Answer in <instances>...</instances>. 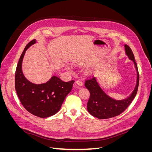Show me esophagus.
<instances>
[{
    "label": "esophagus",
    "mask_w": 152,
    "mask_h": 152,
    "mask_svg": "<svg viewBox=\"0 0 152 152\" xmlns=\"http://www.w3.org/2000/svg\"><path fill=\"white\" fill-rule=\"evenodd\" d=\"M82 85H83V82L81 80H77L74 84V87H77V88H79V87L82 86Z\"/></svg>",
    "instance_id": "esophagus-1"
}]
</instances>
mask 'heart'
Here are the masks:
<instances>
[{"instance_id": "heart-1", "label": "heart", "mask_w": 152, "mask_h": 152, "mask_svg": "<svg viewBox=\"0 0 152 152\" xmlns=\"http://www.w3.org/2000/svg\"><path fill=\"white\" fill-rule=\"evenodd\" d=\"M68 69H70V68H69V67H68Z\"/></svg>"}]
</instances>
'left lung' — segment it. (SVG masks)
<instances>
[{
    "label": "left lung",
    "instance_id": "1",
    "mask_svg": "<svg viewBox=\"0 0 152 152\" xmlns=\"http://www.w3.org/2000/svg\"><path fill=\"white\" fill-rule=\"evenodd\" d=\"M124 47L127 57L134 63L137 73L135 88L129 97L121 100L111 98L104 93L94 77L89 78L85 82V86L90 92V98L87 104V110L91 115L98 118L107 119L120 115L129 106L136 95L140 80L138 69L131 49L127 45Z\"/></svg>",
    "mask_w": 152,
    "mask_h": 152
}]
</instances>
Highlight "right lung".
<instances>
[{"mask_svg": "<svg viewBox=\"0 0 152 152\" xmlns=\"http://www.w3.org/2000/svg\"><path fill=\"white\" fill-rule=\"evenodd\" d=\"M36 42L35 39L30 41L21 55L15 73V89L21 104L27 111L35 116L46 118L60 110L75 81L64 82L59 77L53 76L45 83L36 84L26 79L22 71L23 59L26 50Z\"/></svg>", "mask_w": 152, "mask_h": 152, "instance_id": "1", "label": "right lung"}]
</instances>
